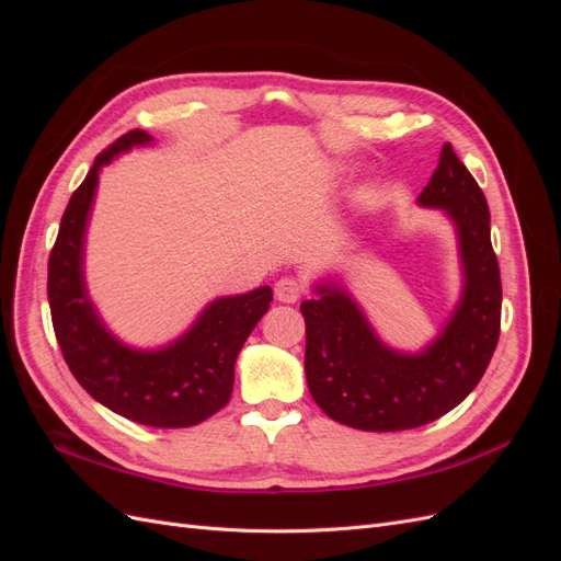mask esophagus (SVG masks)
I'll use <instances>...</instances> for the list:
<instances>
[{"instance_id":"obj_1","label":"esophagus","mask_w":561,"mask_h":561,"mask_svg":"<svg viewBox=\"0 0 561 561\" xmlns=\"http://www.w3.org/2000/svg\"><path fill=\"white\" fill-rule=\"evenodd\" d=\"M274 290H276V299L283 301V304H295V301H299L301 295H304L301 283L295 280V278H290V276H283V278L276 283Z\"/></svg>"}]
</instances>
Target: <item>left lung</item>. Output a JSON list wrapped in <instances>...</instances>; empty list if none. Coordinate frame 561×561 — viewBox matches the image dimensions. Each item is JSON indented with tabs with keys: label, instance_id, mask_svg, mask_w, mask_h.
Listing matches in <instances>:
<instances>
[{
	"label": "left lung",
	"instance_id": "1",
	"mask_svg": "<svg viewBox=\"0 0 561 561\" xmlns=\"http://www.w3.org/2000/svg\"><path fill=\"white\" fill-rule=\"evenodd\" d=\"M416 203L443 210L454 225L463 276L461 297L426 348L404 353L381 342L336 278L318 280V297L299 307L311 398L330 419L358 431L393 433L445 416L480 383L499 344L501 274L486 198L449 142Z\"/></svg>",
	"mask_w": 561,
	"mask_h": 561
}]
</instances>
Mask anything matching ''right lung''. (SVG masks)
Segmentation results:
<instances>
[{"instance_id":"1","label":"right lung","mask_w":561,"mask_h":561,"mask_svg":"<svg viewBox=\"0 0 561 561\" xmlns=\"http://www.w3.org/2000/svg\"><path fill=\"white\" fill-rule=\"evenodd\" d=\"M151 140L140 128L122 135L95 159L67 203L48 257V307L62 358L91 398L142 426L186 428L229 402L236 358L274 293L262 285L245 295L217 297L190 330L159 348H133L107 330L83 276L98 180L103 165Z\"/></svg>"}]
</instances>
